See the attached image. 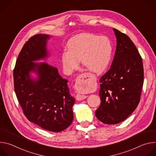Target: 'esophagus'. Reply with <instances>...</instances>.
I'll list each match as a JSON object with an SVG mask.
<instances>
[{
	"instance_id": "esophagus-1",
	"label": "esophagus",
	"mask_w": 156,
	"mask_h": 156,
	"mask_svg": "<svg viewBox=\"0 0 156 156\" xmlns=\"http://www.w3.org/2000/svg\"><path fill=\"white\" fill-rule=\"evenodd\" d=\"M91 81V76L88 73H81L78 76V77L76 79L75 84V88L76 90H80V89L85 87L88 86L90 84ZM87 98L85 95H81L80 94H76V99L78 101H82Z\"/></svg>"
}]
</instances>
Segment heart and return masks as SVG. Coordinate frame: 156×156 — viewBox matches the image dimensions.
I'll list each match as a JSON object with an SVG mask.
<instances>
[{
  "label": "heart",
  "mask_w": 156,
  "mask_h": 156,
  "mask_svg": "<svg viewBox=\"0 0 156 156\" xmlns=\"http://www.w3.org/2000/svg\"><path fill=\"white\" fill-rule=\"evenodd\" d=\"M67 48L68 51H63L61 55L63 69L67 73L78 69L81 60L87 69L101 73L108 66L112 53V43L107 37L90 33L73 37L68 42Z\"/></svg>",
  "instance_id": "b5f03b06"
}]
</instances>
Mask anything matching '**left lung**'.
I'll return each instance as SVG.
<instances>
[{
    "instance_id": "obj_1",
    "label": "left lung",
    "mask_w": 156,
    "mask_h": 156,
    "mask_svg": "<svg viewBox=\"0 0 156 156\" xmlns=\"http://www.w3.org/2000/svg\"><path fill=\"white\" fill-rule=\"evenodd\" d=\"M117 47L110 69L101 78V105L96 116L101 122L117 124L137 107L144 82L142 58L125 34L114 28Z\"/></svg>"
}]
</instances>
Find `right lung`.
<instances>
[{
    "instance_id": "add662e5",
    "label": "right lung",
    "mask_w": 156,
    "mask_h": 156,
    "mask_svg": "<svg viewBox=\"0 0 156 156\" xmlns=\"http://www.w3.org/2000/svg\"><path fill=\"white\" fill-rule=\"evenodd\" d=\"M47 34H36L26 42L17 58L13 70L14 89L17 99L28 120L41 128L60 132L72 123L75 99L70 95L68 81L54 66L33 61L46 58ZM31 71L39 78L33 80Z\"/></svg>"
}]
</instances>
